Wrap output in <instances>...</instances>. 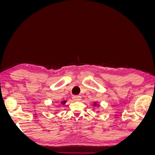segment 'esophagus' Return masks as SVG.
Segmentation results:
<instances>
[{
  "label": "esophagus",
  "instance_id": "esophagus-1",
  "mask_svg": "<svg viewBox=\"0 0 155 155\" xmlns=\"http://www.w3.org/2000/svg\"><path fill=\"white\" fill-rule=\"evenodd\" d=\"M72 100L75 101H79L81 100V97L80 96H74L72 97Z\"/></svg>",
  "mask_w": 155,
  "mask_h": 155
}]
</instances>
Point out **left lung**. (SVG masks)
Returning a JSON list of instances; mask_svg holds the SVG:
<instances>
[{"instance_id":"obj_1","label":"left lung","mask_w":155,"mask_h":155,"mask_svg":"<svg viewBox=\"0 0 155 155\" xmlns=\"http://www.w3.org/2000/svg\"><path fill=\"white\" fill-rule=\"evenodd\" d=\"M92 106L93 107H97V108H100V104H98V103L97 102V101H94L92 104Z\"/></svg>"}]
</instances>
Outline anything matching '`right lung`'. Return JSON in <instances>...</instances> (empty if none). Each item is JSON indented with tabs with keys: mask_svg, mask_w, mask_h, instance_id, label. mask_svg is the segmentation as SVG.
Wrapping results in <instances>:
<instances>
[{
	"mask_svg": "<svg viewBox=\"0 0 155 155\" xmlns=\"http://www.w3.org/2000/svg\"><path fill=\"white\" fill-rule=\"evenodd\" d=\"M67 102V100H62L60 102V104L61 105H64L65 104H66V103Z\"/></svg>",
	"mask_w": 155,
	"mask_h": 155,
	"instance_id": "add662e5",
	"label": "right lung"
}]
</instances>
